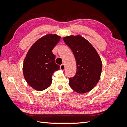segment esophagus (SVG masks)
Listing matches in <instances>:
<instances>
[{"label":"esophagus","mask_w":127,"mask_h":127,"mask_svg":"<svg viewBox=\"0 0 127 127\" xmlns=\"http://www.w3.org/2000/svg\"><path fill=\"white\" fill-rule=\"evenodd\" d=\"M60 69H61V70H64V69H65V66H64V64H62L61 65H60Z\"/></svg>","instance_id":"obj_1"}]
</instances>
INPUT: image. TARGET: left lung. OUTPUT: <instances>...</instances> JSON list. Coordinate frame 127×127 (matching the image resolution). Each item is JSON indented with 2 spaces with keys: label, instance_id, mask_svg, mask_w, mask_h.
Returning a JSON list of instances; mask_svg holds the SVG:
<instances>
[{
  "label": "left lung",
  "instance_id": "left-lung-1",
  "mask_svg": "<svg viewBox=\"0 0 127 127\" xmlns=\"http://www.w3.org/2000/svg\"><path fill=\"white\" fill-rule=\"evenodd\" d=\"M63 40L74 53L77 64L76 75L69 78L70 87L78 93L90 92L100 79V57L93 45L81 35L67 36Z\"/></svg>",
  "mask_w": 127,
  "mask_h": 127
}]
</instances>
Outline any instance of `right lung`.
<instances>
[{"label": "right lung", "instance_id": "right-lung-1", "mask_svg": "<svg viewBox=\"0 0 127 127\" xmlns=\"http://www.w3.org/2000/svg\"><path fill=\"white\" fill-rule=\"evenodd\" d=\"M60 38L57 34H48L38 39L27 53L23 72L27 83L34 90L47 89L52 83L53 72L59 69L52 50Z\"/></svg>", "mask_w": 127, "mask_h": 127}]
</instances>
